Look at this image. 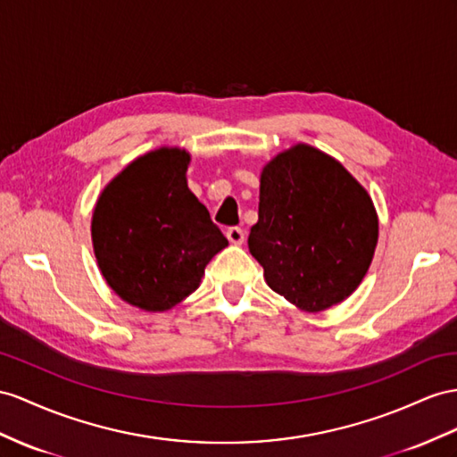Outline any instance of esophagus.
<instances>
[{
	"label": "esophagus",
	"instance_id": "34e87169",
	"mask_svg": "<svg viewBox=\"0 0 457 457\" xmlns=\"http://www.w3.org/2000/svg\"><path fill=\"white\" fill-rule=\"evenodd\" d=\"M226 236H228L229 243H233V245H241L245 241V231L241 228H229L226 231Z\"/></svg>",
	"mask_w": 457,
	"mask_h": 457
}]
</instances>
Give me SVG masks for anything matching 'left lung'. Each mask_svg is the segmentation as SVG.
I'll return each instance as SVG.
<instances>
[{"label": "left lung", "mask_w": 457, "mask_h": 457, "mask_svg": "<svg viewBox=\"0 0 457 457\" xmlns=\"http://www.w3.org/2000/svg\"><path fill=\"white\" fill-rule=\"evenodd\" d=\"M259 221L249 251L276 294L305 312L345 301L378 243L372 198L340 162L297 143L261 171Z\"/></svg>", "instance_id": "left-lung-1"}]
</instances>
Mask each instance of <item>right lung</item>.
Returning a JSON list of instances; mask_svg holds the SVG:
<instances>
[{
    "label": "right lung",
    "mask_w": 457,
    "mask_h": 457,
    "mask_svg": "<svg viewBox=\"0 0 457 457\" xmlns=\"http://www.w3.org/2000/svg\"><path fill=\"white\" fill-rule=\"evenodd\" d=\"M191 154L160 146L104 187L92 212V247L106 284L129 305L163 312L201 286L228 239L187 185Z\"/></svg>",
    "instance_id": "right-lung-1"
}]
</instances>
